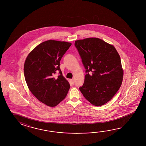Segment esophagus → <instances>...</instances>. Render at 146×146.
Here are the masks:
<instances>
[{"mask_svg": "<svg viewBox=\"0 0 146 146\" xmlns=\"http://www.w3.org/2000/svg\"><path fill=\"white\" fill-rule=\"evenodd\" d=\"M70 81H71V82H72V84H74V79H70Z\"/></svg>", "mask_w": 146, "mask_h": 146, "instance_id": "obj_1", "label": "esophagus"}]
</instances>
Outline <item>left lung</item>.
Returning <instances> with one entry per match:
<instances>
[{"instance_id": "8db88e82", "label": "left lung", "mask_w": 146, "mask_h": 146, "mask_svg": "<svg viewBox=\"0 0 146 146\" xmlns=\"http://www.w3.org/2000/svg\"><path fill=\"white\" fill-rule=\"evenodd\" d=\"M74 45L86 73L79 90L92 104L103 106L121 86L123 70L120 56L112 45L98 38L76 40Z\"/></svg>"}]
</instances>
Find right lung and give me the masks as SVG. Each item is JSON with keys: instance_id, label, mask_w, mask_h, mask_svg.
<instances>
[{"instance_id": "obj_1", "label": "right lung", "mask_w": 146, "mask_h": 146, "mask_svg": "<svg viewBox=\"0 0 146 146\" xmlns=\"http://www.w3.org/2000/svg\"><path fill=\"white\" fill-rule=\"evenodd\" d=\"M71 45L66 42L46 40L35 47L25 59L24 74L28 88L37 99L48 106L58 105L70 88L59 66ZM57 72L59 75L55 76Z\"/></svg>"}]
</instances>
